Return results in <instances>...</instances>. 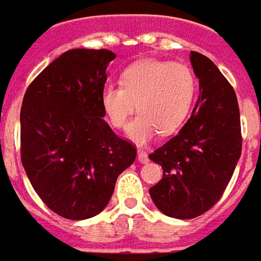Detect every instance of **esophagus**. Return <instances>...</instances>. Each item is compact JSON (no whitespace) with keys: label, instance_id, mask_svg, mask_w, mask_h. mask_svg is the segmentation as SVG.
I'll use <instances>...</instances> for the list:
<instances>
[{"label":"esophagus","instance_id":"obj_1","mask_svg":"<svg viewBox=\"0 0 261 261\" xmlns=\"http://www.w3.org/2000/svg\"><path fill=\"white\" fill-rule=\"evenodd\" d=\"M148 153H146V152L145 151H142V149H139V151H138V161H139V162H148Z\"/></svg>","mask_w":261,"mask_h":261}]
</instances>
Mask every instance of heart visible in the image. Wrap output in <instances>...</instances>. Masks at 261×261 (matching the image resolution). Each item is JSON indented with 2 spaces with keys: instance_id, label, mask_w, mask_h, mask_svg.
<instances>
[{
  "instance_id": "heart-1",
  "label": "heart",
  "mask_w": 261,
  "mask_h": 261,
  "mask_svg": "<svg viewBox=\"0 0 261 261\" xmlns=\"http://www.w3.org/2000/svg\"><path fill=\"white\" fill-rule=\"evenodd\" d=\"M197 82L188 66L145 60L127 67L120 86L106 83L100 93L105 116L115 129H125L135 110L139 115L127 127V136L143 143L159 130L171 135L182 126L195 99Z\"/></svg>"
}]
</instances>
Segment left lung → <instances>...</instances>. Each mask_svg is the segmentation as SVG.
Instances as JSON below:
<instances>
[{"mask_svg":"<svg viewBox=\"0 0 261 261\" xmlns=\"http://www.w3.org/2000/svg\"><path fill=\"white\" fill-rule=\"evenodd\" d=\"M200 96L191 118L149 158L161 164L162 179L149 188L152 201L165 216L195 218L223 197L241 155L237 96L208 57L191 51Z\"/></svg>","mask_w":261,"mask_h":261,"instance_id":"obj_1","label":"left lung"}]
</instances>
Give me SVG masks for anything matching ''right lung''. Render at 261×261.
<instances>
[{
	"mask_svg": "<svg viewBox=\"0 0 261 261\" xmlns=\"http://www.w3.org/2000/svg\"><path fill=\"white\" fill-rule=\"evenodd\" d=\"M109 50L74 48L50 63L21 106V162L37 195L69 220L97 216L108 205L136 146L105 120L100 93Z\"/></svg>",
	"mask_w": 261,
	"mask_h": 261,
	"instance_id": "obj_1",
	"label": "right lung"
}]
</instances>
